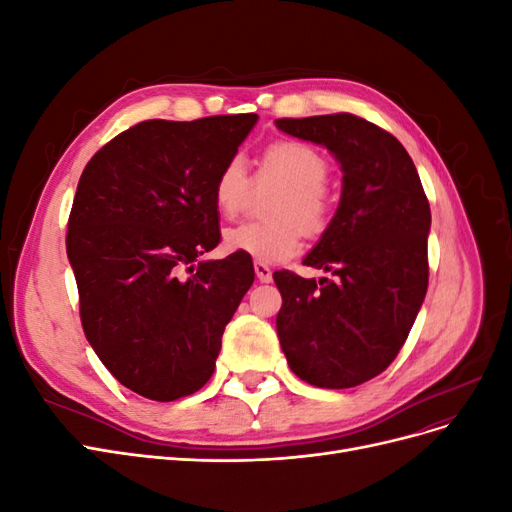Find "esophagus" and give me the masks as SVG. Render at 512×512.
I'll use <instances>...</instances> for the list:
<instances>
[{"mask_svg":"<svg viewBox=\"0 0 512 512\" xmlns=\"http://www.w3.org/2000/svg\"><path fill=\"white\" fill-rule=\"evenodd\" d=\"M254 271H256L258 282H262V284H269V282L273 280V271H271V267L262 265V262H256V265H254Z\"/></svg>","mask_w":512,"mask_h":512,"instance_id":"1","label":"esophagus"}]
</instances>
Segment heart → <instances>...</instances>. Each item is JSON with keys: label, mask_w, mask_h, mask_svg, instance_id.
<instances>
[{"label": "heart", "mask_w": 512, "mask_h": 512, "mask_svg": "<svg viewBox=\"0 0 512 512\" xmlns=\"http://www.w3.org/2000/svg\"><path fill=\"white\" fill-rule=\"evenodd\" d=\"M258 177L286 185L271 209L277 222H250L228 228L224 232V250L262 265H280L299 252L301 228L307 235H318L327 226L329 198L324 194V183L329 179V162L307 143L275 141L262 151ZM247 196L250 175L241 158H230L213 183L215 207L226 218H235Z\"/></svg>", "instance_id": "heart-1"}]
</instances>
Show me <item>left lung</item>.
Here are the masks:
<instances>
[{"instance_id": "left-lung-1", "label": "left lung", "mask_w": 512, "mask_h": 512, "mask_svg": "<svg viewBox=\"0 0 512 512\" xmlns=\"http://www.w3.org/2000/svg\"><path fill=\"white\" fill-rule=\"evenodd\" d=\"M275 126L327 147L344 175L333 220L303 260L335 277L273 273L277 335L301 380L350 389L393 363L425 301L429 203L404 145L374 123L337 113Z\"/></svg>"}]
</instances>
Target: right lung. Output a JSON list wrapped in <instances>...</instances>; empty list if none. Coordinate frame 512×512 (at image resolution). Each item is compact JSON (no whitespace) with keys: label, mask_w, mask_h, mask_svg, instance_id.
Returning a JSON list of instances; mask_svg holds the SVG:
<instances>
[{"label":"right lung","mask_w":512,"mask_h":512,"mask_svg":"<svg viewBox=\"0 0 512 512\" xmlns=\"http://www.w3.org/2000/svg\"><path fill=\"white\" fill-rule=\"evenodd\" d=\"M256 121H143L106 143L79 179L66 250L83 331L104 367L147 399L203 389L254 282L247 256H200L220 243L213 183Z\"/></svg>","instance_id":"1"}]
</instances>
